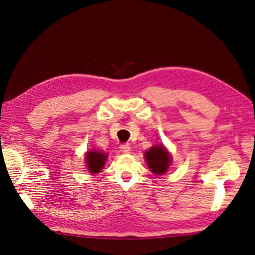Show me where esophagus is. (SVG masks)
Wrapping results in <instances>:
<instances>
[{
	"label": "esophagus",
	"mask_w": 255,
	"mask_h": 255,
	"mask_svg": "<svg viewBox=\"0 0 255 255\" xmlns=\"http://www.w3.org/2000/svg\"><path fill=\"white\" fill-rule=\"evenodd\" d=\"M121 151L123 153H129V151H130V145L128 143H123L121 145Z\"/></svg>",
	"instance_id": "esophagus-1"
}]
</instances>
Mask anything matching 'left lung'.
Returning <instances> with one entry per match:
<instances>
[{"mask_svg":"<svg viewBox=\"0 0 255 255\" xmlns=\"http://www.w3.org/2000/svg\"><path fill=\"white\" fill-rule=\"evenodd\" d=\"M144 156L148 166L154 174H164L167 169H169L171 156L169 152L163 148V145H153L152 148L144 153Z\"/></svg>","mask_w":255,"mask_h":255,"instance_id":"left-lung-1","label":"left lung"}]
</instances>
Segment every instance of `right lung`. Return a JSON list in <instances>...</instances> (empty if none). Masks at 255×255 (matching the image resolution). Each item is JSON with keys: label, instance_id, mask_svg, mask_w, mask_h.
<instances>
[{"label": "right lung", "instance_id": "add662e5", "mask_svg": "<svg viewBox=\"0 0 255 255\" xmlns=\"http://www.w3.org/2000/svg\"><path fill=\"white\" fill-rule=\"evenodd\" d=\"M107 155L105 153L99 152V151H90L86 153V166L91 173H99L105 164Z\"/></svg>", "mask_w": 255, "mask_h": 255}]
</instances>
